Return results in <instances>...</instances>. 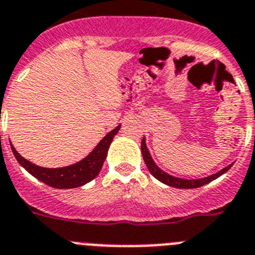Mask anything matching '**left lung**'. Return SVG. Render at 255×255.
Listing matches in <instances>:
<instances>
[{
  "label": "left lung",
  "instance_id": "1",
  "mask_svg": "<svg viewBox=\"0 0 255 255\" xmlns=\"http://www.w3.org/2000/svg\"><path fill=\"white\" fill-rule=\"evenodd\" d=\"M141 151H142V156H143V160H144V164L147 166L148 171L155 176L157 180H160L161 183L166 185H170V187L174 188H180V189H192V188H198L202 187V185L207 184V183L212 182L215 179L219 178L220 175H222L224 173L230 169L233 166V164L229 165V166L224 167L222 170H220L219 173L213 174V175L207 176V178H202V179H196V180H187V179H180V178H175V176H171L169 174H166L165 171H162L161 169L156 166V164L153 162V160L151 159L150 152L147 150V146H146V142H144V138L142 139L141 142Z\"/></svg>",
  "mask_w": 255,
  "mask_h": 255
}]
</instances>
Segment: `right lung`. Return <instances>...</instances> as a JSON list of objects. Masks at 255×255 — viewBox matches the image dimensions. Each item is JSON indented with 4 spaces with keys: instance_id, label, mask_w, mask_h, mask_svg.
<instances>
[{
    "instance_id": "right-lung-1",
    "label": "right lung",
    "mask_w": 255,
    "mask_h": 255,
    "mask_svg": "<svg viewBox=\"0 0 255 255\" xmlns=\"http://www.w3.org/2000/svg\"><path fill=\"white\" fill-rule=\"evenodd\" d=\"M119 128H121V125L108 133L84 160L79 161L77 164L59 167V169H47V167L31 164L13 148L12 143L10 144L13 156L27 173H30L38 180L45 183L49 187L58 188V189H70V188L81 187V185L91 182L99 174L103 164H104L105 157H107L108 148L111 146L114 136L118 133Z\"/></svg>"
}]
</instances>
